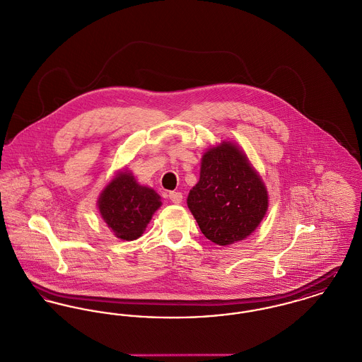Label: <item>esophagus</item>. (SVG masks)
<instances>
[{"instance_id":"esophagus-1","label":"esophagus","mask_w":362,"mask_h":362,"mask_svg":"<svg viewBox=\"0 0 362 362\" xmlns=\"http://www.w3.org/2000/svg\"><path fill=\"white\" fill-rule=\"evenodd\" d=\"M168 197H169V199L173 204H180L183 201V195H182V193H179V192H170Z\"/></svg>"}]
</instances>
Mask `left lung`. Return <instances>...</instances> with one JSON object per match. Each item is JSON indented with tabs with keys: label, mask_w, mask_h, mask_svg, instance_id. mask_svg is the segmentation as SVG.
I'll use <instances>...</instances> for the list:
<instances>
[{
	"label": "left lung",
	"mask_w": 362,
	"mask_h": 362,
	"mask_svg": "<svg viewBox=\"0 0 362 362\" xmlns=\"http://www.w3.org/2000/svg\"><path fill=\"white\" fill-rule=\"evenodd\" d=\"M187 206L202 234L224 247L256 230L267 212L269 195L245 153L224 140L204 153L199 180L189 193Z\"/></svg>",
	"instance_id": "8db88e82"
}]
</instances>
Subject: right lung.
<instances>
[{
    "mask_svg": "<svg viewBox=\"0 0 362 362\" xmlns=\"http://www.w3.org/2000/svg\"><path fill=\"white\" fill-rule=\"evenodd\" d=\"M160 206L161 197L139 185L129 170H119L98 199L102 219L124 241L138 240Z\"/></svg>",
    "mask_w": 362,
    "mask_h": 362,
    "instance_id": "right-lung-1",
    "label": "right lung"
}]
</instances>
